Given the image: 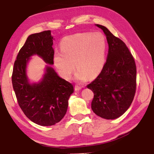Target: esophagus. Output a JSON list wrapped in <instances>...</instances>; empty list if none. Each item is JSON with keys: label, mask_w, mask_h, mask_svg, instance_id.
I'll use <instances>...</instances> for the list:
<instances>
[{"label": "esophagus", "mask_w": 154, "mask_h": 154, "mask_svg": "<svg viewBox=\"0 0 154 154\" xmlns=\"http://www.w3.org/2000/svg\"><path fill=\"white\" fill-rule=\"evenodd\" d=\"M82 86L76 85H75V87H74V89H75V91H79L82 89Z\"/></svg>", "instance_id": "esophagus-1"}]
</instances>
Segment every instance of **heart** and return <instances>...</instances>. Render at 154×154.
Instances as JSON below:
<instances>
[{"label": "heart", "instance_id": "heart-1", "mask_svg": "<svg viewBox=\"0 0 154 154\" xmlns=\"http://www.w3.org/2000/svg\"><path fill=\"white\" fill-rule=\"evenodd\" d=\"M61 52L54 54V64L63 78H71L76 67V80L85 81L101 72L106 61V40L100 32H84L66 36L60 42Z\"/></svg>", "mask_w": 154, "mask_h": 154}]
</instances>
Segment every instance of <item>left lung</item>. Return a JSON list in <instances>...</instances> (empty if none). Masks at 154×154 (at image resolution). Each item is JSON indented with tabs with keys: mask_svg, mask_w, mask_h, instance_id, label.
I'll use <instances>...</instances> for the list:
<instances>
[{
	"mask_svg": "<svg viewBox=\"0 0 154 154\" xmlns=\"http://www.w3.org/2000/svg\"><path fill=\"white\" fill-rule=\"evenodd\" d=\"M104 32L109 44L108 56L101 73L87 87L94 92L93 112L106 119H114L128 110L136 88V66L125 44L106 27L96 24Z\"/></svg>",
	"mask_w": 154,
	"mask_h": 154,
	"instance_id": "1",
	"label": "left lung"
}]
</instances>
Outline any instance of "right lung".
Segmentation results:
<instances>
[{
    "label": "right lung",
    "instance_id": "right-lung-1",
    "mask_svg": "<svg viewBox=\"0 0 154 154\" xmlns=\"http://www.w3.org/2000/svg\"><path fill=\"white\" fill-rule=\"evenodd\" d=\"M53 40L49 30L30 35L17 55L12 74L13 87L23 112L41 126L54 125L62 119L74 91L72 83L60 78L50 66L54 64ZM35 55L48 64L38 82H31L26 74L27 65Z\"/></svg>",
    "mask_w": 154,
    "mask_h": 154
}]
</instances>
